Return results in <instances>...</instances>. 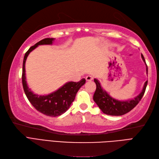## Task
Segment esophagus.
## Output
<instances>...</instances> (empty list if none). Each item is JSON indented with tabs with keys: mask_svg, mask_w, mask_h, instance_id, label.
I'll return each instance as SVG.
<instances>
[{
	"mask_svg": "<svg viewBox=\"0 0 159 159\" xmlns=\"http://www.w3.org/2000/svg\"><path fill=\"white\" fill-rule=\"evenodd\" d=\"M93 76H92V75H87L86 77V81H92L93 80Z\"/></svg>",
	"mask_w": 159,
	"mask_h": 159,
	"instance_id": "34e87169",
	"label": "esophagus"
}]
</instances>
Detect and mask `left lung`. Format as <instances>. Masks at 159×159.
Listing matches in <instances>:
<instances>
[{
    "mask_svg": "<svg viewBox=\"0 0 159 159\" xmlns=\"http://www.w3.org/2000/svg\"><path fill=\"white\" fill-rule=\"evenodd\" d=\"M142 58L146 65V73L148 74V66L146 63L145 58L142 54ZM94 81L97 85V89L93 96L94 101L104 114L110 116H122L132 110L142 99L148 84L147 80L144 84L142 92L133 99L119 101L112 98L106 91L103 90L98 80L94 79Z\"/></svg>",
    "mask_w": 159,
    "mask_h": 159,
    "instance_id": "obj_1",
    "label": "left lung"
}]
</instances>
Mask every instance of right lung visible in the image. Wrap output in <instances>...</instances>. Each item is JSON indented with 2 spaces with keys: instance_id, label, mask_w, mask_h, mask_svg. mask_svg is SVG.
I'll list each match as a JSON object with an SVG mask.
<instances>
[{
  "instance_id": "add662e5",
  "label": "right lung",
  "mask_w": 159,
  "mask_h": 159,
  "mask_svg": "<svg viewBox=\"0 0 159 159\" xmlns=\"http://www.w3.org/2000/svg\"><path fill=\"white\" fill-rule=\"evenodd\" d=\"M54 40V38H45L29 48L24 55L22 76L24 93L30 103L37 111L52 117H56L64 114L75 99L77 91L86 83V80L84 78L78 82H69L54 93L48 95L35 94L29 89L26 81L25 73V63L28 56L38 45H52Z\"/></svg>"
}]
</instances>
